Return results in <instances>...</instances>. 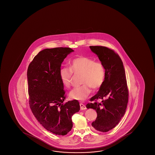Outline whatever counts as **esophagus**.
Instances as JSON below:
<instances>
[{"label": "esophagus", "mask_w": 155, "mask_h": 155, "mask_svg": "<svg viewBox=\"0 0 155 155\" xmlns=\"http://www.w3.org/2000/svg\"><path fill=\"white\" fill-rule=\"evenodd\" d=\"M80 107H81V110H85L86 109V107L85 105H84L82 103L80 104Z\"/></svg>", "instance_id": "obj_1"}]
</instances>
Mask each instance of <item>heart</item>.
Segmentation results:
<instances>
[{
    "label": "heart",
    "mask_w": 155,
    "mask_h": 155,
    "mask_svg": "<svg viewBox=\"0 0 155 155\" xmlns=\"http://www.w3.org/2000/svg\"><path fill=\"white\" fill-rule=\"evenodd\" d=\"M74 74H81V86L71 90L69 97L70 99L84 101L91 91V89L97 90L102 87L105 78V69L101 61L81 56L71 61L70 68H63L60 70L59 75L64 86L71 85V81Z\"/></svg>",
    "instance_id": "heart-1"
}]
</instances>
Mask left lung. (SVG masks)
<instances>
[{
	"label": "left lung",
	"instance_id": "left-lung-1",
	"mask_svg": "<svg viewBox=\"0 0 155 155\" xmlns=\"http://www.w3.org/2000/svg\"><path fill=\"white\" fill-rule=\"evenodd\" d=\"M105 69V78L99 91L86 104L87 109L95 110L97 117L92 126L100 132L114 128L124 115L129 98L125 71L122 59L114 50L102 46H90ZM101 99V103L97 102Z\"/></svg>",
	"mask_w": 155,
	"mask_h": 155
}]
</instances>
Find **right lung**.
Masks as SVG:
<instances>
[{
    "label": "right lung",
    "mask_w": 155,
    "mask_h": 155,
    "mask_svg": "<svg viewBox=\"0 0 155 155\" xmlns=\"http://www.w3.org/2000/svg\"><path fill=\"white\" fill-rule=\"evenodd\" d=\"M73 51L62 47L44 49L34 57L27 71L32 112L45 129L59 136L71 131V117L80 110L76 100L64 103L66 94L59 75L64 59Z\"/></svg>",
    "instance_id": "1"
}]
</instances>
